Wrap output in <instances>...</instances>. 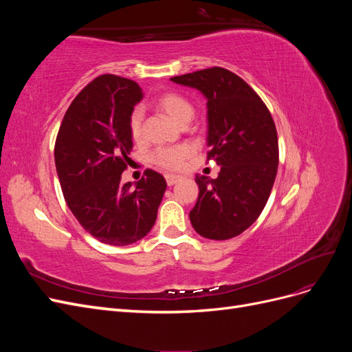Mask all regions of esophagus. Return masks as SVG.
I'll list each match as a JSON object with an SVG mask.
<instances>
[{"mask_svg":"<svg viewBox=\"0 0 352 352\" xmlns=\"http://www.w3.org/2000/svg\"><path fill=\"white\" fill-rule=\"evenodd\" d=\"M179 180H180V177L176 175H166V182L168 186H173L175 184L179 182Z\"/></svg>","mask_w":352,"mask_h":352,"instance_id":"esophagus-1","label":"esophagus"}]
</instances>
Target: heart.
Instances as JSON below:
<instances>
[{
	"instance_id": "heart-1",
	"label": "heart",
	"mask_w": 352,
	"mask_h": 352,
	"mask_svg": "<svg viewBox=\"0 0 352 352\" xmlns=\"http://www.w3.org/2000/svg\"><path fill=\"white\" fill-rule=\"evenodd\" d=\"M157 109L164 113L170 120L179 126H186L194 117V107L185 97L179 94L168 92L155 101ZM142 132V111L136 110L131 116V133L135 140H140ZM192 155V148L180 145L175 148H163L154 154V162L164 168L177 170L185 164L186 160Z\"/></svg>"
}]
</instances>
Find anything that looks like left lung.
Segmentation results:
<instances>
[{"label":"left lung","mask_w":352,"mask_h":352,"mask_svg":"<svg viewBox=\"0 0 352 352\" xmlns=\"http://www.w3.org/2000/svg\"><path fill=\"white\" fill-rule=\"evenodd\" d=\"M170 80L199 91L207 100V158L216 179L195 177L199 194L189 219L201 236L225 241L258 219L278 173L279 146L272 114L235 73L211 67Z\"/></svg>","instance_id":"8db88e82"}]
</instances>
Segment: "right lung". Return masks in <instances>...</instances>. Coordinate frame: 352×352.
Segmentation results:
<instances>
[{"mask_svg": "<svg viewBox=\"0 0 352 352\" xmlns=\"http://www.w3.org/2000/svg\"><path fill=\"white\" fill-rule=\"evenodd\" d=\"M144 97L140 85L102 74L70 104L57 135L54 158L63 195L80 226L100 242L126 247L146 236L167 188L146 170L132 188L122 182L132 151L131 116Z\"/></svg>", "mask_w": 352, "mask_h": 352, "instance_id": "obj_1", "label": "right lung"}]
</instances>
